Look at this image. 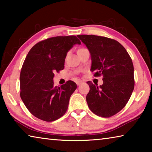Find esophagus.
<instances>
[{
	"instance_id": "esophagus-1",
	"label": "esophagus",
	"mask_w": 152,
	"mask_h": 152,
	"mask_svg": "<svg viewBox=\"0 0 152 152\" xmlns=\"http://www.w3.org/2000/svg\"><path fill=\"white\" fill-rule=\"evenodd\" d=\"M82 83V81H81V80H78L76 82V84L78 86H79V85H80V84Z\"/></svg>"
}]
</instances>
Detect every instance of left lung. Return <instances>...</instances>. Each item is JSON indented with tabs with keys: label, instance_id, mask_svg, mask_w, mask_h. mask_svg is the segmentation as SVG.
Segmentation results:
<instances>
[{
	"label": "left lung",
	"instance_id": "8db88e82",
	"mask_svg": "<svg viewBox=\"0 0 152 152\" xmlns=\"http://www.w3.org/2000/svg\"><path fill=\"white\" fill-rule=\"evenodd\" d=\"M91 53V71L102 76L100 86L88 81L86 95L89 109L102 117L113 116L125 107L134 89V68L125 48L117 41L94 35H77Z\"/></svg>",
	"mask_w": 152,
	"mask_h": 152
}]
</instances>
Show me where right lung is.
Returning a JSON list of instances; mask_svg holds the SVG:
<instances>
[{
  "label": "right lung",
  "mask_w": 152,
  "mask_h": 152,
  "mask_svg": "<svg viewBox=\"0 0 152 152\" xmlns=\"http://www.w3.org/2000/svg\"><path fill=\"white\" fill-rule=\"evenodd\" d=\"M76 36H57L41 41L28 53L20 74V96L27 109L38 119L51 122L67 111L77 85L69 80L53 86L54 73L64 68L67 53L75 44Z\"/></svg>",
  "instance_id": "obj_1"
}]
</instances>
